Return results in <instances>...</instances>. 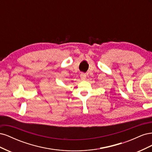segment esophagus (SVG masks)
<instances>
[{"instance_id":"esophagus-1","label":"esophagus","mask_w":152,"mask_h":152,"mask_svg":"<svg viewBox=\"0 0 152 152\" xmlns=\"http://www.w3.org/2000/svg\"><path fill=\"white\" fill-rule=\"evenodd\" d=\"M80 79L82 80H85L86 78V75L85 74V73H82L81 74H80Z\"/></svg>"}]
</instances>
